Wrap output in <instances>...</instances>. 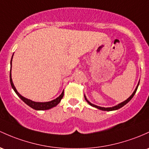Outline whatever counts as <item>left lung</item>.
I'll list each match as a JSON object with an SVG mask.
<instances>
[{
	"label": "left lung",
	"instance_id": "8db88e82",
	"mask_svg": "<svg viewBox=\"0 0 149 149\" xmlns=\"http://www.w3.org/2000/svg\"><path fill=\"white\" fill-rule=\"evenodd\" d=\"M139 82L138 85H137V86H136V89L134 90V93H132V95H131L130 97H129L128 99H127V100H126L125 101H124V102H121V103L118 104H117V105H116V106H114V107H100V106L95 105V104H93L91 103V102H90L88 100L87 98H86V96L84 95V97H85V99H86V100L87 101V102H88V103L90 105L93 106V107H96V108H97V109H101V110H103V111H112V110H116V109H118L121 108V107H123V106H125L126 104H127V103H128V102H130V101L131 100H132V97H134V94H135V93H136V91H137V88H138V86H139Z\"/></svg>",
	"mask_w": 149,
	"mask_h": 149
}]
</instances>
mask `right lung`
I'll use <instances>...</instances> for the list:
<instances>
[{
	"instance_id": "obj_1",
	"label": "right lung",
	"mask_w": 149,
	"mask_h": 149,
	"mask_svg": "<svg viewBox=\"0 0 149 149\" xmlns=\"http://www.w3.org/2000/svg\"><path fill=\"white\" fill-rule=\"evenodd\" d=\"M13 56H12V58H13ZM12 58H11V61H10L11 66H12ZM10 85L11 86H12L13 89L14 90V91L15 92L16 94L17 95V96H18L19 98L22 100L24 103H26L27 105H29V107H32V108H33L34 109H36V110H46V109H49L51 108H52V107H55V106H56L57 104L59 103L60 101L61 100L62 97H63V91L61 94L57 98L53 100L52 101H49V102H34V101L31 100H29L26 98V97H23V96H22L18 92H17L15 87L13 83L12 78H11V69H10Z\"/></svg>"
}]
</instances>
